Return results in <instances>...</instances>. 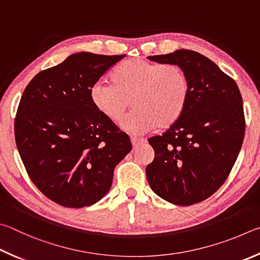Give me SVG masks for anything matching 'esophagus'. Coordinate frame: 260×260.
I'll return each instance as SVG.
<instances>
[{"instance_id":"1","label":"esophagus","mask_w":260,"mask_h":260,"mask_svg":"<svg viewBox=\"0 0 260 260\" xmlns=\"http://www.w3.org/2000/svg\"><path fill=\"white\" fill-rule=\"evenodd\" d=\"M131 140V144H133V146L136 148L138 147L139 145H142L145 143V139H142V138H137V137H131L130 138Z\"/></svg>"}]
</instances>
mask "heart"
I'll list each match as a JSON object with an SVG mask.
<instances>
[{
  "label": "heart",
  "instance_id": "1",
  "mask_svg": "<svg viewBox=\"0 0 260 260\" xmlns=\"http://www.w3.org/2000/svg\"><path fill=\"white\" fill-rule=\"evenodd\" d=\"M111 82H97L91 86V104L104 117L118 122L131 100L135 111L120 124L129 134L140 135L156 125H172L188 102V77L180 67L170 63L127 59L112 71Z\"/></svg>",
  "mask_w": 260,
  "mask_h": 260
}]
</instances>
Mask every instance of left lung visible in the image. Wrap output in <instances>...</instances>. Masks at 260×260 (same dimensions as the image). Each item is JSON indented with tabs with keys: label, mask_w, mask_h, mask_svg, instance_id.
<instances>
[{
	"label": "left lung",
	"mask_w": 260,
	"mask_h": 260,
	"mask_svg": "<svg viewBox=\"0 0 260 260\" xmlns=\"http://www.w3.org/2000/svg\"><path fill=\"white\" fill-rule=\"evenodd\" d=\"M147 58L180 67L189 81L184 113L162 136L148 139L155 152L146 167L148 184L176 206L204 201L225 183L242 147L245 124L238 84L192 50Z\"/></svg>",
	"instance_id": "1"
}]
</instances>
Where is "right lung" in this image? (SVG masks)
I'll list each match as a JSON object with an SVG mask.
<instances>
[{
	"label": "right lung",
	"instance_id": "obj_1",
	"mask_svg": "<svg viewBox=\"0 0 260 260\" xmlns=\"http://www.w3.org/2000/svg\"><path fill=\"white\" fill-rule=\"evenodd\" d=\"M125 57L77 52L40 72L26 86L15 120L18 152L29 178L67 208L97 203L129 153L127 135L99 114L90 89Z\"/></svg>",
	"mask_w": 260,
	"mask_h": 260
}]
</instances>
